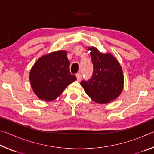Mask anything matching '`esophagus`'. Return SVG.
<instances>
[{
  "label": "esophagus",
  "mask_w": 154,
  "mask_h": 154,
  "mask_svg": "<svg viewBox=\"0 0 154 154\" xmlns=\"http://www.w3.org/2000/svg\"><path fill=\"white\" fill-rule=\"evenodd\" d=\"M76 77H77V80L78 81V82H80V81L82 79V75L80 73H77Z\"/></svg>",
  "instance_id": "34e87169"
}]
</instances>
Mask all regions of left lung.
<instances>
[{
    "label": "left lung",
    "mask_w": 154,
    "mask_h": 154,
    "mask_svg": "<svg viewBox=\"0 0 154 154\" xmlns=\"http://www.w3.org/2000/svg\"><path fill=\"white\" fill-rule=\"evenodd\" d=\"M88 49L94 70L90 79L82 81L81 85L95 102L108 103L118 98L123 90L122 67L111 54L100 53L94 47Z\"/></svg>",
    "instance_id": "left-lung-1"
}]
</instances>
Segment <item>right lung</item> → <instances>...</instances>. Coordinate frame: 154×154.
Listing matches in <instances>:
<instances>
[{
    "label": "right lung",
    "mask_w": 154,
    "mask_h": 154,
    "mask_svg": "<svg viewBox=\"0 0 154 154\" xmlns=\"http://www.w3.org/2000/svg\"><path fill=\"white\" fill-rule=\"evenodd\" d=\"M66 51H57L43 56L34 64L30 81L38 98L50 101L61 94L68 85L77 79L71 75Z\"/></svg>",
    "instance_id": "obj_1"
}]
</instances>
